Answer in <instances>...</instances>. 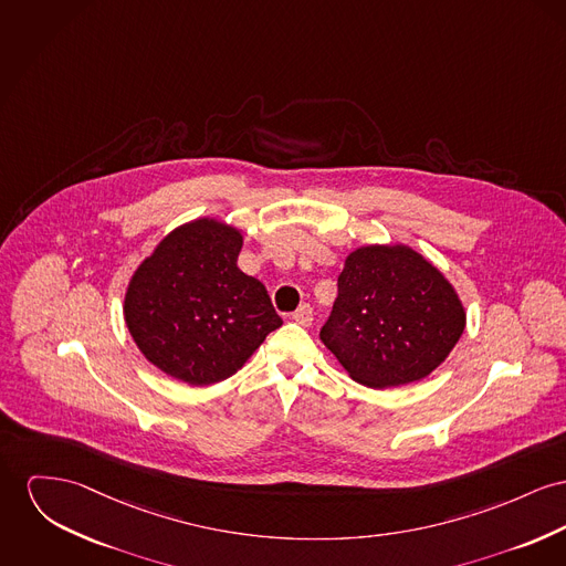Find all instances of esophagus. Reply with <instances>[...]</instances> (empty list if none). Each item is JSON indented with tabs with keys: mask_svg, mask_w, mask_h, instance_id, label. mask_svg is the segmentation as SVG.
<instances>
[{
	"mask_svg": "<svg viewBox=\"0 0 566 566\" xmlns=\"http://www.w3.org/2000/svg\"><path fill=\"white\" fill-rule=\"evenodd\" d=\"M292 317H294L296 324H301L304 328L311 326L313 324V308H311V304H302L301 308Z\"/></svg>",
	"mask_w": 566,
	"mask_h": 566,
	"instance_id": "1",
	"label": "esophagus"
}]
</instances>
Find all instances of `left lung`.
<instances>
[{"label": "left lung", "instance_id": "left-lung-1", "mask_svg": "<svg viewBox=\"0 0 566 566\" xmlns=\"http://www.w3.org/2000/svg\"><path fill=\"white\" fill-rule=\"evenodd\" d=\"M465 331L451 281L410 244H365L347 253L339 296L319 337L347 376L390 388L433 374Z\"/></svg>", "mask_w": 566, "mask_h": 566}]
</instances>
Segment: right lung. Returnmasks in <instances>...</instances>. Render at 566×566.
<instances>
[{"mask_svg": "<svg viewBox=\"0 0 566 566\" xmlns=\"http://www.w3.org/2000/svg\"><path fill=\"white\" fill-rule=\"evenodd\" d=\"M242 242V229L199 217L163 235L133 272L124 322L165 376L217 384L242 369L283 324L264 283L238 268Z\"/></svg>", "mask_w": 566, "mask_h": 566, "instance_id": "add662e5", "label": "right lung"}]
</instances>
